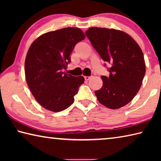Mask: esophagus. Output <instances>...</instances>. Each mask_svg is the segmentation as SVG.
I'll return each mask as SVG.
<instances>
[{
    "label": "esophagus",
    "mask_w": 161,
    "mask_h": 161,
    "mask_svg": "<svg viewBox=\"0 0 161 161\" xmlns=\"http://www.w3.org/2000/svg\"><path fill=\"white\" fill-rule=\"evenodd\" d=\"M84 79H85V80L88 81V80H90V79H91V77H86V76H85V77H84Z\"/></svg>",
    "instance_id": "esophagus-1"
}]
</instances>
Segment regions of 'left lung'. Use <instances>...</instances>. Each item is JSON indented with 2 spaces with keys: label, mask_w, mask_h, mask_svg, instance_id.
I'll return each instance as SVG.
<instances>
[{
  "label": "left lung",
  "mask_w": 161,
  "mask_h": 161,
  "mask_svg": "<svg viewBox=\"0 0 161 161\" xmlns=\"http://www.w3.org/2000/svg\"><path fill=\"white\" fill-rule=\"evenodd\" d=\"M85 35L103 60L111 64L109 76H102L103 86L95 91L98 101L111 109L126 105L139 91L146 73L139 45L129 35L115 29L94 27Z\"/></svg>",
  "instance_id": "obj_1"
}]
</instances>
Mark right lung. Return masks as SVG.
Segmentation results:
<instances>
[{
    "label": "right lung",
    "instance_id": "1",
    "mask_svg": "<svg viewBox=\"0 0 161 161\" xmlns=\"http://www.w3.org/2000/svg\"><path fill=\"white\" fill-rule=\"evenodd\" d=\"M84 38L80 28H66L42 35L30 47L25 62L26 81L46 109L58 112L74 102L84 78L65 74L62 69L70 63L75 46Z\"/></svg>",
    "mask_w": 161,
    "mask_h": 161
}]
</instances>
